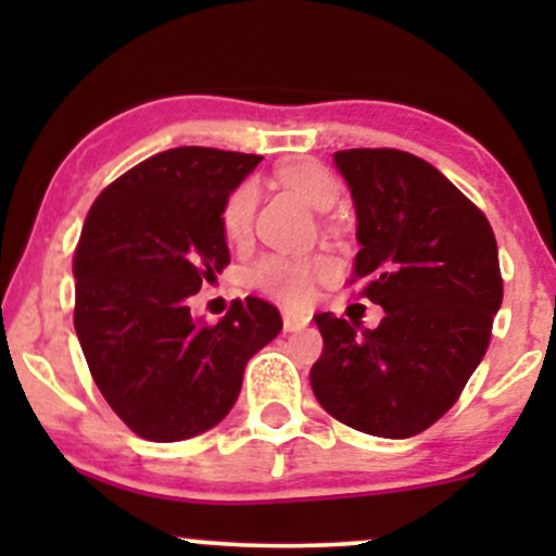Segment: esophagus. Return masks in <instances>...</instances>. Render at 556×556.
<instances>
[{
    "instance_id": "1",
    "label": "esophagus",
    "mask_w": 556,
    "mask_h": 556,
    "mask_svg": "<svg viewBox=\"0 0 556 556\" xmlns=\"http://www.w3.org/2000/svg\"><path fill=\"white\" fill-rule=\"evenodd\" d=\"M311 324V316L308 314H298V311H290L287 308L282 314V327L285 331H300L305 329Z\"/></svg>"
}]
</instances>
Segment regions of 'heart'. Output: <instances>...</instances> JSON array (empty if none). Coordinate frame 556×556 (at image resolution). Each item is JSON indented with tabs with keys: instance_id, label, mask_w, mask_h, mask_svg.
Wrapping results in <instances>:
<instances>
[{
	"instance_id": "1",
	"label": "heart",
	"mask_w": 556,
	"mask_h": 556,
	"mask_svg": "<svg viewBox=\"0 0 556 556\" xmlns=\"http://www.w3.org/2000/svg\"><path fill=\"white\" fill-rule=\"evenodd\" d=\"M277 180L318 212H327L340 198L337 177L316 159H287L277 167ZM253 208H256V185L240 182L222 206V229L227 240L238 242L245 238L251 229ZM329 274L331 261L324 256H266L258 261L251 279L266 295L303 308L314 298L318 279Z\"/></svg>"
}]
</instances>
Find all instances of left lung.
Here are the masks:
<instances>
[{
	"label": "left lung",
	"instance_id": "1",
	"mask_svg": "<svg viewBox=\"0 0 556 556\" xmlns=\"http://www.w3.org/2000/svg\"><path fill=\"white\" fill-rule=\"evenodd\" d=\"M358 216L353 279L384 308L376 329L318 314L311 387L324 410L371 437L407 439L455 405L502 305L489 219L437 167L397 149L337 151Z\"/></svg>",
	"mask_w": 556,
	"mask_h": 556
}]
</instances>
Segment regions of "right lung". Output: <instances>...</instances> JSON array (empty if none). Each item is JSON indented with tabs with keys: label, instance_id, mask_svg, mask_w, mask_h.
I'll return each mask as SVG.
<instances>
[{
	"label": "right lung",
	"instance_id": "add662e5",
	"mask_svg": "<svg viewBox=\"0 0 556 556\" xmlns=\"http://www.w3.org/2000/svg\"><path fill=\"white\" fill-rule=\"evenodd\" d=\"M261 156L180 146L125 172L93 201L75 248V334L96 387L149 442H182L232 410L248 361L282 331L261 298L219 324L188 298L229 264L227 195Z\"/></svg>",
	"mask_w": 556,
	"mask_h": 556
}]
</instances>
